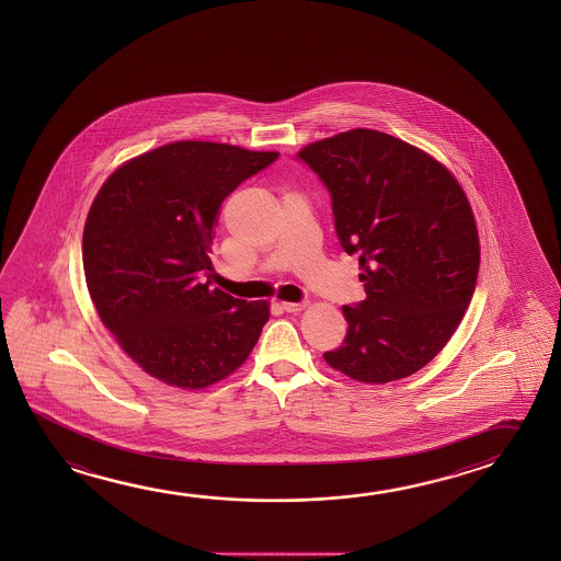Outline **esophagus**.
Wrapping results in <instances>:
<instances>
[{"mask_svg": "<svg viewBox=\"0 0 561 561\" xmlns=\"http://www.w3.org/2000/svg\"><path fill=\"white\" fill-rule=\"evenodd\" d=\"M282 307H284V311L287 312H299L304 311L305 307H307V304H305V301H301V304H291V301H284V304H282Z\"/></svg>", "mask_w": 561, "mask_h": 561, "instance_id": "obj_1", "label": "esophagus"}]
</instances>
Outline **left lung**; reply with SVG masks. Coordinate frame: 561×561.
Returning <instances> with one entry per match:
<instances>
[{
    "label": "left lung",
    "instance_id": "1",
    "mask_svg": "<svg viewBox=\"0 0 561 561\" xmlns=\"http://www.w3.org/2000/svg\"><path fill=\"white\" fill-rule=\"evenodd\" d=\"M297 157L329 187L340 244L358 254L366 287L364 301L342 307V346L322 358L359 383L413 376L448 344L476 289L468 195L423 148L381 130H344Z\"/></svg>",
    "mask_w": 561,
    "mask_h": 561
}]
</instances>
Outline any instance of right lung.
<instances>
[{"instance_id":"add662e5","label":"right lung","mask_w":561,"mask_h":561,"mask_svg":"<svg viewBox=\"0 0 561 561\" xmlns=\"http://www.w3.org/2000/svg\"><path fill=\"white\" fill-rule=\"evenodd\" d=\"M277 157L178 140L123 162L93 199L82 240L88 291L123 352L165 386L219 383L256 346L270 304L234 299L203 274L225 197Z\"/></svg>"}]
</instances>
